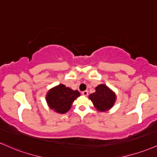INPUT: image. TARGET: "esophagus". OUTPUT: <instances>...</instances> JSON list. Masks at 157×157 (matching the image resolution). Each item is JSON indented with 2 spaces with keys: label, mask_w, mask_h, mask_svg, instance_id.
Returning a JSON list of instances; mask_svg holds the SVG:
<instances>
[{
  "label": "esophagus",
  "mask_w": 157,
  "mask_h": 157,
  "mask_svg": "<svg viewBox=\"0 0 157 157\" xmlns=\"http://www.w3.org/2000/svg\"><path fill=\"white\" fill-rule=\"evenodd\" d=\"M82 94L84 96H87L88 95V91L86 90V91H83V92H82Z\"/></svg>",
  "instance_id": "34e87169"
}]
</instances>
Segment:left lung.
Returning <instances> with one entry per match:
<instances>
[{
	"instance_id": "1",
	"label": "left lung",
	"mask_w": 157,
	"mask_h": 157,
	"mask_svg": "<svg viewBox=\"0 0 157 157\" xmlns=\"http://www.w3.org/2000/svg\"><path fill=\"white\" fill-rule=\"evenodd\" d=\"M96 92L89 95V99L92 101L96 109L101 112L109 109L114 104L115 95L114 92L104 84L95 88Z\"/></svg>"
}]
</instances>
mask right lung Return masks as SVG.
<instances>
[{"label":"right lung","instance_id":"obj_1","mask_svg":"<svg viewBox=\"0 0 157 157\" xmlns=\"http://www.w3.org/2000/svg\"><path fill=\"white\" fill-rule=\"evenodd\" d=\"M80 95L77 90H72L65 85L59 84L48 92L46 100L51 109L56 113H65L70 109L74 101Z\"/></svg>","mask_w":157,"mask_h":157}]
</instances>
